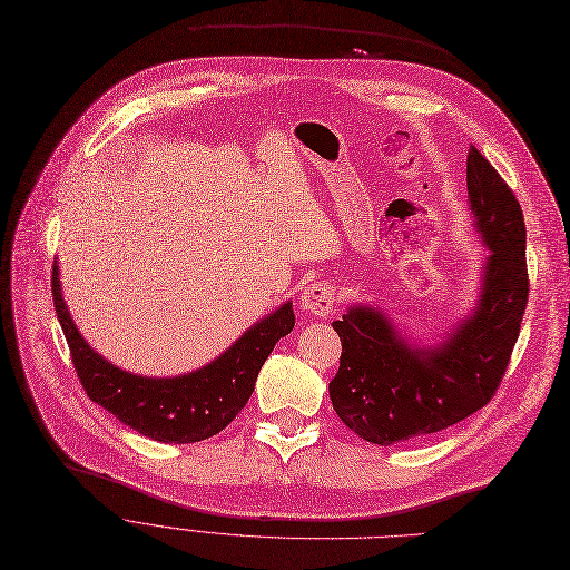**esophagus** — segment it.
<instances>
[{
  "label": "esophagus",
  "mask_w": 570,
  "mask_h": 570,
  "mask_svg": "<svg viewBox=\"0 0 570 570\" xmlns=\"http://www.w3.org/2000/svg\"><path fill=\"white\" fill-rule=\"evenodd\" d=\"M302 311L317 315V317H330L336 311V296L334 287L330 283H313L302 292L299 299Z\"/></svg>",
  "instance_id": "34e87169"
}]
</instances>
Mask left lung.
I'll return each instance as SVG.
<instances>
[{
  "instance_id": "8db88e82",
  "label": "left lung",
  "mask_w": 570,
  "mask_h": 570,
  "mask_svg": "<svg viewBox=\"0 0 570 570\" xmlns=\"http://www.w3.org/2000/svg\"><path fill=\"white\" fill-rule=\"evenodd\" d=\"M469 210L490 255L475 304L439 343L420 345L371 304H352L334 330L341 366L330 383L336 415L375 445L443 431L487 405L501 383L527 308V227L520 202L471 146Z\"/></svg>"
}]
</instances>
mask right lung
I'll use <instances>...</instances> for the list:
<instances>
[{
    "label": "right lung",
    "mask_w": 570,
    "mask_h": 570,
    "mask_svg": "<svg viewBox=\"0 0 570 570\" xmlns=\"http://www.w3.org/2000/svg\"><path fill=\"white\" fill-rule=\"evenodd\" d=\"M52 302L88 396L129 429L176 445L199 443L220 433L248 403L271 350L294 330L292 302H285L206 366L171 377H150L111 364L80 336L62 296L58 262L52 266Z\"/></svg>",
    "instance_id": "right-lung-1"
}]
</instances>
